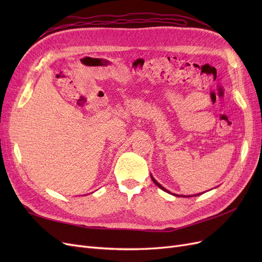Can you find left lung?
Listing matches in <instances>:
<instances>
[{
  "mask_svg": "<svg viewBox=\"0 0 262 262\" xmlns=\"http://www.w3.org/2000/svg\"><path fill=\"white\" fill-rule=\"evenodd\" d=\"M150 178H152V180H153V182H154V184H155V185H156V186H157V187H158V188H161V189H162V190H164V191H166V192H169V191H168V190H167V189H165V188H164V187H162V186H161V185H160V184H158V182H157V181H156V180H155V179H154V178H153V177H152V176H150ZM173 195H176V194H173Z\"/></svg>",
  "mask_w": 262,
  "mask_h": 262,
  "instance_id": "1",
  "label": "left lung"
}]
</instances>
